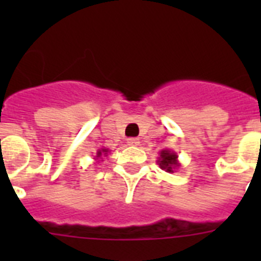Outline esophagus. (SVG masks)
<instances>
[{
  "label": "esophagus",
  "instance_id": "1",
  "mask_svg": "<svg viewBox=\"0 0 261 261\" xmlns=\"http://www.w3.org/2000/svg\"><path fill=\"white\" fill-rule=\"evenodd\" d=\"M126 142H128V145H132V146H137L138 144H140V140L136 137H129L128 140H126Z\"/></svg>",
  "mask_w": 261,
  "mask_h": 261
}]
</instances>
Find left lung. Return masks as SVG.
I'll use <instances>...</instances> for the list:
<instances>
[{"mask_svg":"<svg viewBox=\"0 0 261 261\" xmlns=\"http://www.w3.org/2000/svg\"><path fill=\"white\" fill-rule=\"evenodd\" d=\"M158 162L159 167L168 172H172L174 168L179 166V163H177V155L170 150H163L161 153V158H159Z\"/></svg>","mask_w":261,"mask_h":261,"instance_id":"8db88e82","label":"left lung"}]
</instances>
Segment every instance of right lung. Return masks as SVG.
I'll use <instances>...</instances> for the list:
<instances>
[{
	"label": "right lung",
	"mask_w": 261,
	"mask_h": 261,
	"mask_svg": "<svg viewBox=\"0 0 261 261\" xmlns=\"http://www.w3.org/2000/svg\"><path fill=\"white\" fill-rule=\"evenodd\" d=\"M102 151H103V153H107V149H103V150H99V151H98V155H96V156H100V155H102Z\"/></svg>",
	"instance_id": "obj_1"
}]
</instances>
